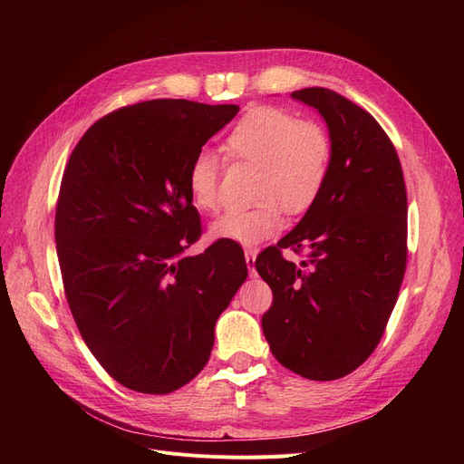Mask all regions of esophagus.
<instances>
[{
	"instance_id": "obj_1",
	"label": "esophagus",
	"mask_w": 464,
	"mask_h": 464,
	"mask_svg": "<svg viewBox=\"0 0 464 464\" xmlns=\"http://www.w3.org/2000/svg\"><path fill=\"white\" fill-rule=\"evenodd\" d=\"M246 256V263H247V269L254 271V263H256V257H257V251L256 249H246L244 251Z\"/></svg>"
}]
</instances>
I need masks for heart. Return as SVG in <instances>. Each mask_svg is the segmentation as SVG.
Listing matches in <instances>:
<instances>
[{"mask_svg":"<svg viewBox=\"0 0 464 464\" xmlns=\"http://www.w3.org/2000/svg\"><path fill=\"white\" fill-rule=\"evenodd\" d=\"M224 149L232 159L259 166L251 208H234L210 227V236L242 246L269 240L283 228L280 205L292 215L310 208L327 184L333 145L315 121H302L286 110L261 106L249 110L228 133ZM218 159L210 150L195 154L188 188L195 207L213 213L220 207Z\"/></svg>","mask_w":464,"mask_h":464,"instance_id":"b5f03b06","label":"heart"}]
</instances>
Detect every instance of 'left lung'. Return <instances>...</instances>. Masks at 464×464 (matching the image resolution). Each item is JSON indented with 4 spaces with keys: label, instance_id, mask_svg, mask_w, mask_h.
I'll list each match as a JSON object with an SVG mask.
<instances>
[{
    "label": "left lung",
    "instance_id": "8db88e82",
    "mask_svg": "<svg viewBox=\"0 0 464 464\" xmlns=\"http://www.w3.org/2000/svg\"><path fill=\"white\" fill-rule=\"evenodd\" d=\"M294 101L327 123V184L302 220L256 259L273 290L261 319L273 356L305 379L354 372L382 341L406 269V189L397 150L372 114L312 87ZM304 250L300 266L279 249Z\"/></svg>",
    "mask_w": 464,
    "mask_h": 464
}]
</instances>
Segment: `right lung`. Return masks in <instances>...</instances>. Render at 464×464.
Instances as JSON below:
<instances>
[{"instance_id": "right-lung-1", "label": "right lung", "mask_w": 464, "mask_h": 464, "mask_svg": "<svg viewBox=\"0 0 464 464\" xmlns=\"http://www.w3.org/2000/svg\"><path fill=\"white\" fill-rule=\"evenodd\" d=\"M237 110L174 98L125 106L69 157L55 210L65 296L82 341L123 387L166 395L189 383L247 276L230 240L184 256L201 236L189 164Z\"/></svg>"}]
</instances>
